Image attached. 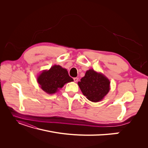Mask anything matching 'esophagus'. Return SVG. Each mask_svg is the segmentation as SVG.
Instances as JSON below:
<instances>
[{
	"instance_id": "obj_1",
	"label": "esophagus",
	"mask_w": 148,
	"mask_h": 148,
	"mask_svg": "<svg viewBox=\"0 0 148 148\" xmlns=\"http://www.w3.org/2000/svg\"><path fill=\"white\" fill-rule=\"evenodd\" d=\"M73 79H74V81L75 82H77V81H78L79 78H77V77H74V78Z\"/></svg>"
}]
</instances>
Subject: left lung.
<instances>
[{
	"label": "left lung",
	"instance_id": "1",
	"mask_svg": "<svg viewBox=\"0 0 148 148\" xmlns=\"http://www.w3.org/2000/svg\"><path fill=\"white\" fill-rule=\"evenodd\" d=\"M110 81L102 74L89 69L78 82L83 94L92 102L101 100L110 90Z\"/></svg>",
	"mask_w": 148,
	"mask_h": 148
}]
</instances>
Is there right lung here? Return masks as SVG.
<instances>
[{
	"label": "right lung",
	"instance_id": "1",
	"mask_svg": "<svg viewBox=\"0 0 148 148\" xmlns=\"http://www.w3.org/2000/svg\"><path fill=\"white\" fill-rule=\"evenodd\" d=\"M73 81L67 70L60 65L53 66L49 71H44L38 77L41 88L49 94H54L65 83Z\"/></svg>",
	"mask_w": 148,
	"mask_h": 148
}]
</instances>
